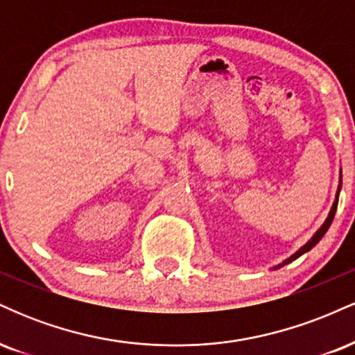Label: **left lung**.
Returning a JSON list of instances; mask_svg holds the SVG:
<instances>
[{"instance_id":"8db88e82","label":"left lung","mask_w":355,"mask_h":355,"mask_svg":"<svg viewBox=\"0 0 355 355\" xmlns=\"http://www.w3.org/2000/svg\"><path fill=\"white\" fill-rule=\"evenodd\" d=\"M339 191H340V185H339V190H337V195H336V200H334V205H332V209H331V211H329V217H327V220H325V222H324V225H322V227H320V229H319V230H317V232H315V234H313V237H312L311 240H309V242H307V243H305V245H304V247H300V248H299V250H297L294 255H291V257H288V259H287V260H284V262H282V263H279V266H275L274 268H280V267L287 266V263H291V262H292V260L299 259V257H300V255H304V254H305V252H309V250H311V248H312V247H315V245H317V243H319V242H320V239H322V237H324V235H325V232H327V230H329V227H331V223H332V220H334V215H336V210H337V203H339Z\"/></svg>"}]
</instances>
